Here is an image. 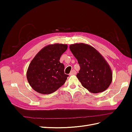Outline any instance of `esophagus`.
Here are the masks:
<instances>
[{"instance_id":"34e87169","label":"esophagus","mask_w":132,"mask_h":132,"mask_svg":"<svg viewBox=\"0 0 132 132\" xmlns=\"http://www.w3.org/2000/svg\"><path fill=\"white\" fill-rule=\"evenodd\" d=\"M76 73H77V72H76V71L75 70H73L72 71H71V72L70 73V75H75L76 74Z\"/></svg>"}]
</instances>
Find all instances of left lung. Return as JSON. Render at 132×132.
Segmentation results:
<instances>
[{"mask_svg":"<svg viewBox=\"0 0 132 132\" xmlns=\"http://www.w3.org/2000/svg\"><path fill=\"white\" fill-rule=\"evenodd\" d=\"M69 48L80 67L77 77L82 86L94 94L106 90L112 80V73L102 55L85 43L73 44Z\"/></svg>","mask_w":132,"mask_h":132,"instance_id":"obj_1","label":"left lung"}]
</instances>
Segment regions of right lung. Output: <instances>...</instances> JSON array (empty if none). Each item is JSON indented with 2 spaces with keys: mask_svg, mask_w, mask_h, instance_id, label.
<instances>
[{
  "mask_svg": "<svg viewBox=\"0 0 132 132\" xmlns=\"http://www.w3.org/2000/svg\"><path fill=\"white\" fill-rule=\"evenodd\" d=\"M67 48L65 44L48 45L35 55L26 73L28 82L34 90L50 94L65 83L68 75L64 73V65L59 60Z\"/></svg>",
  "mask_w": 132,
  "mask_h": 132,
  "instance_id": "1",
  "label": "right lung"
}]
</instances>
